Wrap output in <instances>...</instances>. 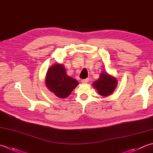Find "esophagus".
Returning <instances> with one entry per match:
<instances>
[{"mask_svg":"<svg viewBox=\"0 0 153 153\" xmlns=\"http://www.w3.org/2000/svg\"><path fill=\"white\" fill-rule=\"evenodd\" d=\"M88 79H82V80H81V82H82V84H86L87 82H88Z\"/></svg>","mask_w":153,"mask_h":153,"instance_id":"34e87169","label":"esophagus"}]
</instances>
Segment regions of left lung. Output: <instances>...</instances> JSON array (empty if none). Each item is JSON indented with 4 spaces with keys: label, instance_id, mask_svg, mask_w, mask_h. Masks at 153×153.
<instances>
[{
    "label": "left lung",
    "instance_id": "obj_1",
    "mask_svg": "<svg viewBox=\"0 0 153 153\" xmlns=\"http://www.w3.org/2000/svg\"><path fill=\"white\" fill-rule=\"evenodd\" d=\"M117 85V79L106 73H102L99 79L92 84L100 94L104 97L111 95Z\"/></svg>",
    "mask_w": 153,
    "mask_h": 153
}]
</instances>
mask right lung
<instances>
[{"label":"right lung","mask_w":153,"mask_h":153,"mask_svg":"<svg viewBox=\"0 0 153 153\" xmlns=\"http://www.w3.org/2000/svg\"><path fill=\"white\" fill-rule=\"evenodd\" d=\"M45 85L51 92L60 98L71 94L79 85L78 81L68 76L63 64H54L49 68L45 76Z\"/></svg>","instance_id":"obj_1"}]
</instances>
